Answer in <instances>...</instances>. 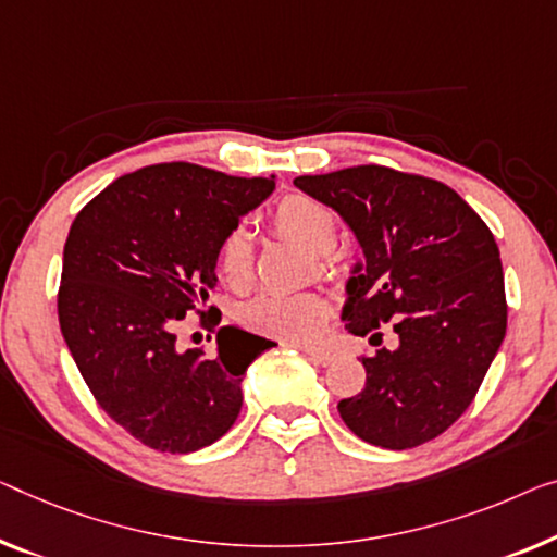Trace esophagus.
Instances as JSON below:
<instances>
[{
    "mask_svg": "<svg viewBox=\"0 0 557 557\" xmlns=\"http://www.w3.org/2000/svg\"><path fill=\"white\" fill-rule=\"evenodd\" d=\"M302 352L307 355V358H310L312 362H318V364H330L332 360L337 358V350H332V347H302Z\"/></svg>",
    "mask_w": 557,
    "mask_h": 557,
    "instance_id": "obj_1",
    "label": "esophagus"
}]
</instances>
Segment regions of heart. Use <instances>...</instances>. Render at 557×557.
<instances>
[{
	"instance_id": "obj_1",
	"label": "heart",
	"mask_w": 557,
	"mask_h": 557,
	"mask_svg": "<svg viewBox=\"0 0 557 557\" xmlns=\"http://www.w3.org/2000/svg\"><path fill=\"white\" fill-rule=\"evenodd\" d=\"M272 227L307 252L327 255L339 243V218L330 205L310 195H289L272 210ZM218 270L232 289H245L252 280V247L245 230H230L218 245ZM330 318L322 295L264 293L239 310L243 325L287 343H307Z\"/></svg>"
}]
</instances>
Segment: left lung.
Returning a JSON list of instances; mask_svg holds the SVG:
<instances>
[{"label": "left lung", "mask_w": 557, "mask_h": 557, "mask_svg": "<svg viewBox=\"0 0 557 557\" xmlns=\"http://www.w3.org/2000/svg\"><path fill=\"white\" fill-rule=\"evenodd\" d=\"M295 185L343 214L364 250L345 330L375 347L385 326L401 339L397 351L360 355L368 380L339 400V418L387 450L443 435L475 400L508 327L491 227L453 187L385 164L302 174Z\"/></svg>", "instance_id": "1"}]
</instances>
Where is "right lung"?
Instances as JSON below:
<instances>
[{
    "instance_id": "add662e5",
    "label": "right lung",
    "mask_w": 557,
    "mask_h": 557,
    "mask_svg": "<svg viewBox=\"0 0 557 557\" xmlns=\"http://www.w3.org/2000/svg\"><path fill=\"white\" fill-rule=\"evenodd\" d=\"M275 189L193 162L122 174L82 207L64 243L57 314L89 393L157 453H195L232 428L243 375L275 343L222 327L199 305L218 282V245ZM189 311L221 352L176 350Z\"/></svg>"
}]
</instances>
